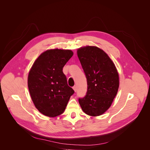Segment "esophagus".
I'll return each mask as SVG.
<instances>
[{"instance_id": "esophagus-1", "label": "esophagus", "mask_w": 150, "mask_h": 150, "mask_svg": "<svg viewBox=\"0 0 150 150\" xmlns=\"http://www.w3.org/2000/svg\"><path fill=\"white\" fill-rule=\"evenodd\" d=\"M73 89H74V90L75 92L76 91V90H77V87H76V85H75V86H74V87H73Z\"/></svg>"}]
</instances>
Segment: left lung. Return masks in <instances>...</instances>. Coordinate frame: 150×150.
I'll use <instances>...</instances> for the list:
<instances>
[{"instance_id":"obj_1","label":"left lung","mask_w":150,"mask_h":150,"mask_svg":"<svg viewBox=\"0 0 150 150\" xmlns=\"http://www.w3.org/2000/svg\"><path fill=\"white\" fill-rule=\"evenodd\" d=\"M77 54L88 85L86 95L79 98V103L87 115L100 116L110 108L117 94L118 72L108 55L97 47H81Z\"/></svg>"}]
</instances>
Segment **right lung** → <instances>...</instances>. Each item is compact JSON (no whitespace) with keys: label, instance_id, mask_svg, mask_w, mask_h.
Returning <instances> with one entry per match:
<instances>
[{"label":"right lung","instance_id":"1","mask_svg":"<svg viewBox=\"0 0 150 150\" xmlns=\"http://www.w3.org/2000/svg\"><path fill=\"white\" fill-rule=\"evenodd\" d=\"M73 54L70 50H47L39 56L29 72L31 97L35 108L45 116L56 117L63 113L75 93L63 72Z\"/></svg>","mask_w":150,"mask_h":150}]
</instances>
